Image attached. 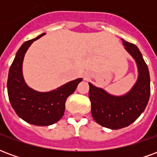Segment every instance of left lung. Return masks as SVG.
Segmentation results:
<instances>
[{"instance_id": "1", "label": "left lung", "mask_w": 157, "mask_h": 157, "mask_svg": "<svg viewBox=\"0 0 157 157\" xmlns=\"http://www.w3.org/2000/svg\"><path fill=\"white\" fill-rule=\"evenodd\" d=\"M124 49L135 59L138 78L131 89L123 95H113L89 82L92 115L98 124L111 129L127 127L144 112L151 93L147 65L137 46L121 39Z\"/></svg>"}]
</instances>
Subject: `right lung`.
<instances>
[{
	"label": "right lung",
	"instance_id": "add662e5",
	"mask_svg": "<svg viewBox=\"0 0 157 157\" xmlns=\"http://www.w3.org/2000/svg\"><path fill=\"white\" fill-rule=\"evenodd\" d=\"M44 35L45 33L22 44L10 67L7 79V92L12 109L19 118L38 126L54 124L63 117L66 98L82 81V78H77L48 92H39L28 86L22 74L24 56L30 45Z\"/></svg>",
	"mask_w": 157,
	"mask_h": 157
}]
</instances>
